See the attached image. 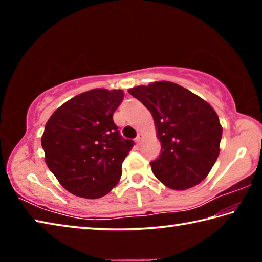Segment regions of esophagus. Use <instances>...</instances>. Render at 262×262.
Returning a JSON list of instances; mask_svg holds the SVG:
<instances>
[{"mask_svg": "<svg viewBox=\"0 0 262 262\" xmlns=\"http://www.w3.org/2000/svg\"><path fill=\"white\" fill-rule=\"evenodd\" d=\"M142 140H143V135H142V134H139V135H137V136H136V139H135V141H136V143H137V144H141Z\"/></svg>", "mask_w": 262, "mask_h": 262, "instance_id": "obj_1", "label": "esophagus"}]
</instances>
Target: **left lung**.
Returning a JSON list of instances; mask_svg holds the SVG:
<instances>
[{
	"instance_id": "obj_1",
	"label": "left lung",
	"mask_w": 262,
	"mask_h": 262,
	"mask_svg": "<svg viewBox=\"0 0 262 262\" xmlns=\"http://www.w3.org/2000/svg\"><path fill=\"white\" fill-rule=\"evenodd\" d=\"M128 92L154 117L162 152L150 165L157 179L176 190L200 184L220 154L223 129L214 108L172 82H155Z\"/></svg>"
}]
</instances>
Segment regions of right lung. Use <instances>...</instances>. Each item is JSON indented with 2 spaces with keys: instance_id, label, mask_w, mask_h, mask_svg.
Segmentation results:
<instances>
[{
  "instance_id": "right-lung-1",
  "label": "right lung",
  "mask_w": 262,
  "mask_h": 262,
  "mask_svg": "<svg viewBox=\"0 0 262 262\" xmlns=\"http://www.w3.org/2000/svg\"><path fill=\"white\" fill-rule=\"evenodd\" d=\"M122 90L94 89L61 105L41 137L48 168L74 195L98 199L120 179L122 162L134 142L123 139L113 121Z\"/></svg>"
}]
</instances>
